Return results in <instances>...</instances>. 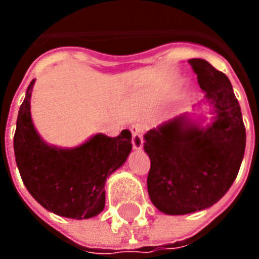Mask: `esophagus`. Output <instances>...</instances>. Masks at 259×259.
<instances>
[{"label":"esophagus","instance_id":"obj_1","mask_svg":"<svg viewBox=\"0 0 259 259\" xmlns=\"http://www.w3.org/2000/svg\"><path fill=\"white\" fill-rule=\"evenodd\" d=\"M144 130L145 127L141 125V123H134L130 127V132H132V144H133L134 149H141L142 145H144Z\"/></svg>","mask_w":259,"mask_h":259}]
</instances>
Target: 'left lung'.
<instances>
[{"mask_svg": "<svg viewBox=\"0 0 259 259\" xmlns=\"http://www.w3.org/2000/svg\"><path fill=\"white\" fill-rule=\"evenodd\" d=\"M189 64L212 105L213 122L201 129L180 115L144 136L150 158L148 193L168 215L195 212L217 203L235 180L245 154L246 129L230 79L203 59H191Z\"/></svg>", "mask_w": 259, "mask_h": 259, "instance_id": "1", "label": "left lung"}]
</instances>
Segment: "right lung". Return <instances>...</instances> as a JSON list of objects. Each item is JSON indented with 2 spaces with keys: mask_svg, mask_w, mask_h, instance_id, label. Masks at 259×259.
<instances>
[{
  "mask_svg": "<svg viewBox=\"0 0 259 259\" xmlns=\"http://www.w3.org/2000/svg\"><path fill=\"white\" fill-rule=\"evenodd\" d=\"M20 106L14 133V156L29 193L51 212L72 219L93 218L105 208V183L126 161L132 133L97 134L75 149L48 146L30 118V91Z\"/></svg>",
  "mask_w": 259,
  "mask_h": 259,
  "instance_id": "right-lung-1",
  "label": "right lung"
}]
</instances>
